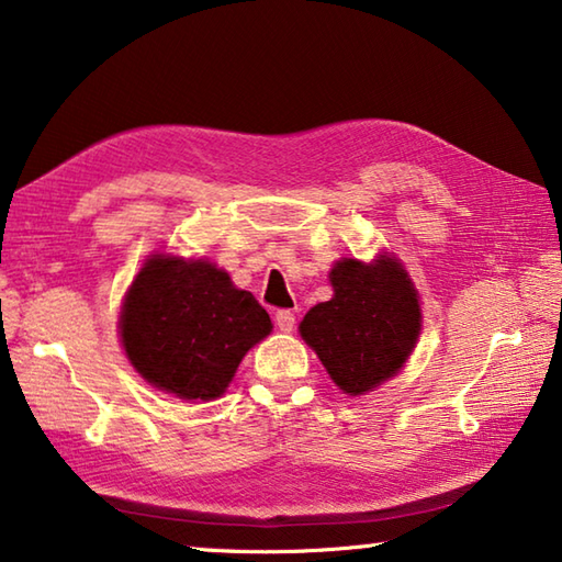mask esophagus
I'll return each mask as SVG.
<instances>
[{
    "label": "esophagus",
    "instance_id": "1",
    "mask_svg": "<svg viewBox=\"0 0 562 562\" xmlns=\"http://www.w3.org/2000/svg\"><path fill=\"white\" fill-rule=\"evenodd\" d=\"M274 325H278L280 331H292L294 315L290 310H278V312H274Z\"/></svg>",
    "mask_w": 562,
    "mask_h": 562
}]
</instances>
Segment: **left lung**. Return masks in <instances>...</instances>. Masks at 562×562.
Returning <instances> with one entry per match:
<instances>
[{
	"mask_svg": "<svg viewBox=\"0 0 562 562\" xmlns=\"http://www.w3.org/2000/svg\"><path fill=\"white\" fill-rule=\"evenodd\" d=\"M335 297L304 315L300 335L345 394H364L412 355L422 310L406 270L382 255L374 265L341 260L329 272Z\"/></svg>",
	"mask_w": 562,
	"mask_h": 562,
	"instance_id": "left-lung-1",
	"label": "left lung"
}]
</instances>
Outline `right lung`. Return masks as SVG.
I'll return each instance as SVG.
<instances>
[{
    "label": "right lung",
    "instance_id": "add662e5",
    "mask_svg": "<svg viewBox=\"0 0 562 562\" xmlns=\"http://www.w3.org/2000/svg\"><path fill=\"white\" fill-rule=\"evenodd\" d=\"M270 329L262 304L233 288L227 272L164 255L140 268L121 312L131 364L154 386L190 402L221 396L247 349Z\"/></svg>",
    "mask_w": 562,
    "mask_h": 562
}]
</instances>
